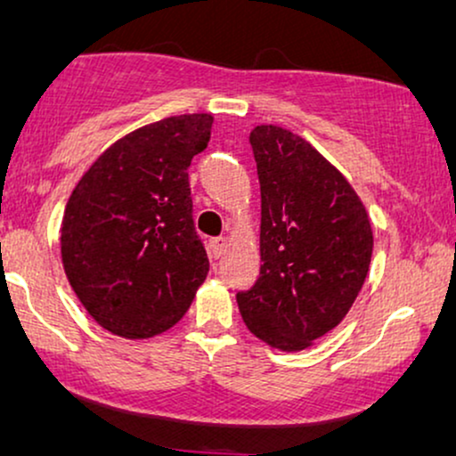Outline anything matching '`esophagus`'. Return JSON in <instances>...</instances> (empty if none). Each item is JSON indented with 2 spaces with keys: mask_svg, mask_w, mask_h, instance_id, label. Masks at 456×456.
<instances>
[{
  "mask_svg": "<svg viewBox=\"0 0 456 456\" xmlns=\"http://www.w3.org/2000/svg\"><path fill=\"white\" fill-rule=\"evenodd\" d=\"M228 249V239L219 237V239H211V254L213 257H222L224 254H226Z\"/></svg>",
  "mask_w": 456,
  "mask_h": 456,
  "instance_id": "1",
  "label": "esophagus"
}]
</instances>
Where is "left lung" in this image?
<instances>
[{"mask_svg":"<svg viewBox=\"0 0 456 456\" xmlns=\"http://www.w3.org/2000/svg\"><path fill=\"white\" fill-rule=\"evenodd\" d=\"M262 194L260 277L239 291L251 334L281 351H302L334 330L372 260V226L336 167L288 128L249 134Z\"/></svg>","mask_w":456,"mask_h":456,"instance_id":"1","label":"left lung"}]
</instances>
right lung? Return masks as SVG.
Returning <instances> with one entry per match:
<instances>
[{"mask_svg":"<svg viewBox=\"0 0 456 456\" xmlns=\"http://www.w3.org/2000/svg\"><path fill=\"white\" fill-rule=\"evenodd\" d=\"M213 116H171L103 151L67 200L61 256L88 314L122 338L173 328L209 273L194 230L188 167Z\"/></svg>","mask_w":456,"mask_h":456,"instance_id":"right-lung-1","label":"right lung"}]
</instances>
